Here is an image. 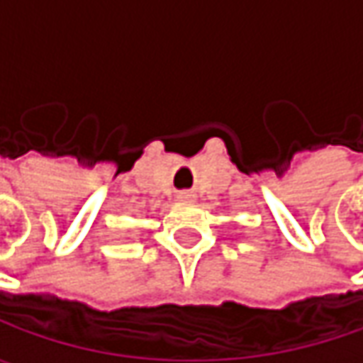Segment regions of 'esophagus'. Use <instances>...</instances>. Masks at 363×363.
Segmentation results:
<instances>
[{
	"mask_svg": "<svg viewBox=\"0 0 363 363\" xmlns=\"http://www.w3.org/2000/svg\"><path fill=\"white\" fill-rule=\"evenodd\" d=\"M177 198H179V200H194V194H191V191H179Z\"/></svg>",
	"mask_w": 363,
	"mask_h": 363,
	"instance_id": "obj_1",
	"label": "esophagus"
}]
</instances>
